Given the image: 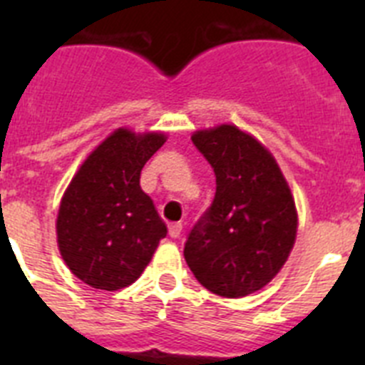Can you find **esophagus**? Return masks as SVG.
Listing matches in <instances>:
<instances>
[{"mask_svg": "<svg viewBox=\"0 0 365 365\" xmlns=\"http://www.w3.org/2000/svg\"><path fill=\"white\" fill-rule=\"evenodd\" d=\"M168 232H170V237L177 240L180 235V232H182V225H180V222H172V225L168 227Z\"/></svg>", "mask_w": 365, "mask_h": 365, "instance_id": "34e87169", "label": "esophagus"}]
</instances>
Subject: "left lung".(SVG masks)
Here are the masks:
<instances>
[{
	"label": "left lung",
	"mask_w": 365,
	"mask_h": 365,
	"mask_svg": "<svg viewBox=\"0 0 365 365\" xmlns=\"http://www.w3.org/2000/svg\"><path fill=\"white\" fill-rule=\"evenodd\" d=\"M192 143L215 173V197L190 230L185 259L205 289L243 298L285 265L298 228L294 199L272 153L252 135L222 124Z\"/></svg>",
	"instance_id": "obj_1"
}]
</instances>
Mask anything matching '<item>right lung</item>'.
I'll return each instance as SVG.
<instances>
[{"instance_id": "right-lung-1", "label": "right lung", "mask_w": 365, "mask_h": 365, "mask_svg": "<svg viewBox=\"0 0 365 365\" xmlns=\"http://www.w3.org/2000/svg\"><path fill=\"white\" fill-rule=\"evenodd\" d=\"M164 143V133L113 131L63 193L58 248L71 272L93 289L131 285L166 237V225L140 188L144 164Z\"/></svg>"}]
</instances>
